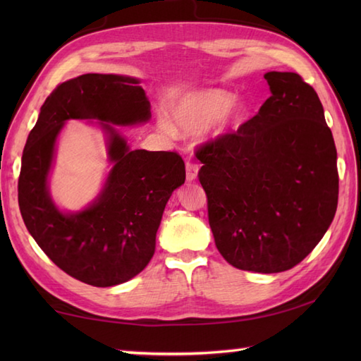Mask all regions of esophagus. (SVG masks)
<instances>
[{
  "label": "esophagus",
  "mask_w": 361,
  "mask_h": 361,
  "mask_svg": "<svg viewBox=\"0 0 361 361\" xmlns=\"http://www.w3.org/2000/svg\"><path fill=\"white\" fill-rule=\"evenodd\" d=\"M198 175V164L194 161H188L186 163V178L188 181H194Z\"/></svg>",
  "instance_id": "1"
}]
</instances>
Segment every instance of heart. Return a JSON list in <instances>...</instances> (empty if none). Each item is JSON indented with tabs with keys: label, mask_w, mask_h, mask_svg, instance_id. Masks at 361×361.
<instances>
[{
	"label": "heart",
	"mask_w": 361,
	"mask_h": 361,
	"mask_svg": "<svg viewBox=\"0 0 361 361\" xmlns=\"http://www.w3.org/2000/svg\"><path fill=\"white\" fill-rule=\"evenodd\" d=\"M233 101V96L221 90H202L181 96L169 105V119L161 122L166 132H171L173 126L176 132L192 133L211 124L224 113ZM243 116V110L234 114V121Z\"/></svg>",
	"instance_id": "b5f03b06"
}]
</instances>
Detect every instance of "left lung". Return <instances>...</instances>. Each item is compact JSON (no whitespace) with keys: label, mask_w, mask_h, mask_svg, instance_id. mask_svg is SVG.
Segmentation results:
<instances>
[{"label":"left lung","mask_w":361,"mask_h":361,"mask_svg":"<svg viewBox=\"0 0 361 361\" xmlns=\"http://www.w3.org/2000/svg\"><path fill=\"white\" fill-rule=\"evenodd\" d=\"M256 116L197 145L217 250L239 270L279 273L323 239L338 204V169L317 91L296 73H267Z\"/></svg>","instance_id":"left-lung-1"}]
</instances>
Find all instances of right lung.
<instances>
[{
    "label": "right lung",
    "mask_w": 361,
    "mask_h": 361,
    "mask_svg": "<svg viewBox=\"0 0 361 361\" xmlns=\"http://www.w3.org/2000/svg\"><path fill=\"white\" fill-rule=\"evenodd\" d=\"M149 118L150 102L137 80L83 74L52 90L27 136L18 176L21 217L44 255L88 286H118L147 267L166 203L186 180L180 153L128 150L106 124ZM66 118L105 120L115 163L98 202L73 216L58 212L45 188L53 144Z\"/></svg>",
    "instance_id": "1"
}]
</instances>
